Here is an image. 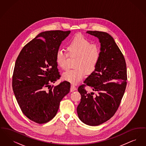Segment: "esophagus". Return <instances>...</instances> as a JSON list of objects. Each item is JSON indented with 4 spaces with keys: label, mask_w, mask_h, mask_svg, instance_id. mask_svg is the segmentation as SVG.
I'll use <instances>...</instances> for the list:
<instances>
[{
    "label": "esophagus",
    "mask_w": 146,
    "mask_h": 146,
    "mask_svg": "<svg viewBox=\"0 0 146 146\" xmlns=\"http://www.w3.org/2000/svg\"><path fill=\"white\" fill-rule=\"evenodd\" d=\"M76 88L73 85H72L71 86H70V91L71 92H73L74 91L76 90Z\"/></svg>",
    "instance_id": "obj_1"
}]
</instances>
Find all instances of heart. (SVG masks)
<instances>
[{"instance_id":"obj_1","label":"heart","mask_w":146,"mask_h":146,"mask_svg":"<svg viewBox=\"0 0 146 146\" xmlns=\"http://www.w3.org/2000/svg\"><path fill=\"white\" fill-rule=\"evenodd\" d=\"M67 51L70 56L76 57L74 67L63 74V78L71 83L76 84L88 74L92 73L97 67L101 56V50L96 44L82 35L74 36L67 45ZM68 55L62 50H58L56 54V61L62 70L67 68Z\"/></svg>"}]
</instances>
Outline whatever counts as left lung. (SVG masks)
I'll use <instances>...</instances> for the list:
<instances>
[{"instance_id": "obj_1", "label": "left lung", "mask_w": 146, "mask_h": 146, "mask_svg": "<svg viewBox=\"0 0 146 146\" xmlns=\"http://www.w3.org/2000/svg\"><path fill=\"white\" fill-rule=\"evenodd\" d=\"M101 44V56L95 70L78 90L82 98L77 107L79 119L86 125L97 126L107 121L117 111L126 86L127 70L124 57L111 35L88 31ZM87 85L98 92L88 93Z\"/></svg>"}]
</instances>
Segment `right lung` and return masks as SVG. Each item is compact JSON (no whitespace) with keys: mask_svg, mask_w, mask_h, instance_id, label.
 <instances>
[{"mask_svg":"<svg viewBox=\"0 0 146 146\" xmlns=\"http://www.w3.org/2000/svg\"><path fill=\"white\" fill-rule=\"evenodd\" d=\"M70 33L50 31L39 33L23 48L16 61L14 95L23 113L36 123H46L54 118L61 101L70 92V84L67 81L56 86L50 84L60 79L56 54Z\"/></svg>","mask_w":146,"mask_h":146,"instance_id":"1","label":"right lung"}]
</instances>
